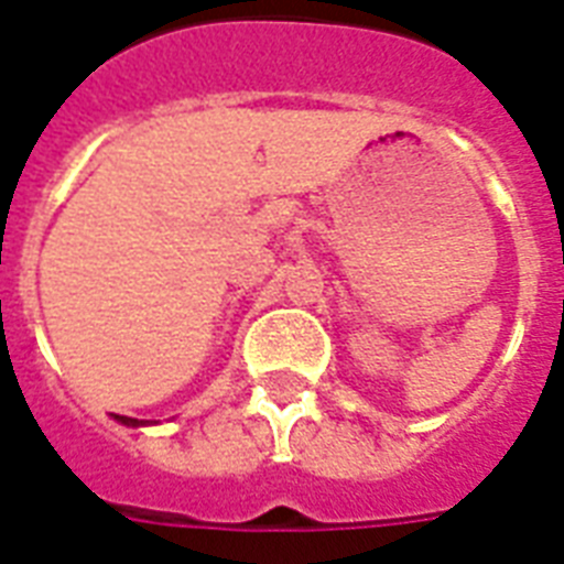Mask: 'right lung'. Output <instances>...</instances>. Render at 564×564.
Here are the masks:
<instances>
[{"instance_id":"right-lung-1","label":"right lung","mask_w":564,"mask_h":564,"mask_svg":"<svg viewBox=\"0 0 564 564\" xmlns=\"http://www.w3.org/2000/svg\"><path fill=\"white\" fill-rule=\"evenodd\" d=\"M115 420H118V423H123V425H132V429H135V425H144V423H141V420H135V416L115 414Z\"/></svg>"}]
</instances>
